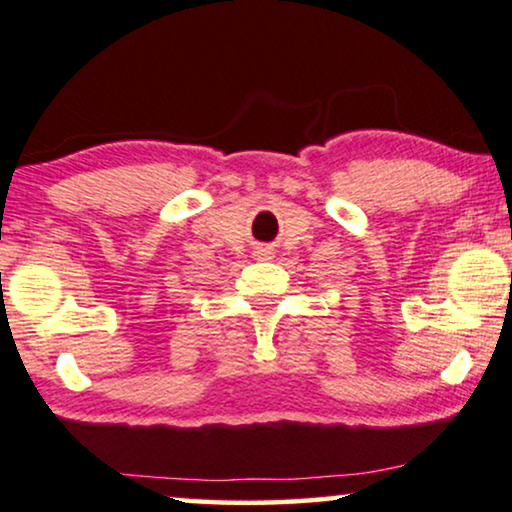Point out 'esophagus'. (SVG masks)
I'll return each instance as SVG.
<instances>
[{"mask_svg": "<svg viewBox=\"0 0 512 512\" xmlns=\"http://www.w3.org/2000/svg\"><path fill=\"white\" fill-rule=\"evenodd\" d=\"M256 254H258V258H270V251H265V249L256 251Z\"/></svg>", "mask_w": 512, "mask_h": 512, "instance_id": "34e87169", "label": "esophagus"}]
</instances>
